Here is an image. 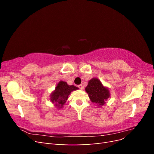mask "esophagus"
<instances>
[{"instance_id":"34e87169","label":"esophagus","mask_w":154,"mask_h":154,"mask_svg":"<svg viewBox=\"0 0 154 154\" xmlns=\"http://www.w3.org/2000/svg\"><path fill=\"white\" fill-rule=\"evenodd\" d=\"M78 87V88H80V89H81V90H82V89H83V85H79Z\"/></svg>"}]
</instances>
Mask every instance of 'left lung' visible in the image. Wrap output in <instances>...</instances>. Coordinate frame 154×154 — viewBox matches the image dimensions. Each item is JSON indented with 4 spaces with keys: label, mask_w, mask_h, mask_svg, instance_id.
Masks as SVG:
<instances>
[{
    "label": "left lung",
    "mask_w": 154,
    "mask_h": 154,
    "mask_svg": "<svg viewBox=\"0 0 154 154\" xmlns=\"http://www.w3.org/2000/svg\"><path fill=\"white\" fill-rule=\"evenodd\" d=\"M85 91L92 103H95L97 106L104 105L109 97L110 93L109 88L104 86L97 78H93L88 82Z\"/></svg>",
    "instance_id": "1"
}]
</instances>
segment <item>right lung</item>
Returning a JSON list of instances; mask_svg holds the SVG:
<instances>
[{
    "label": "right lung",
    "mask_w": 154,
    "mask_h": 154,
    "mask_svg": "<svg viewBox=\"0 0 154 154\" xmlns=\"http://www.w3.org/2000/svg\"><path fill=\"white\" fill-rule=\"evenodd\" d=\"M78 89V87L69 85L67 82L61 80L57 83L55 89L50 94V100L58 109H60L66 103L71 92Z\"/></svg>",
    "instance_id": "add662e5"
}]
</instances>
